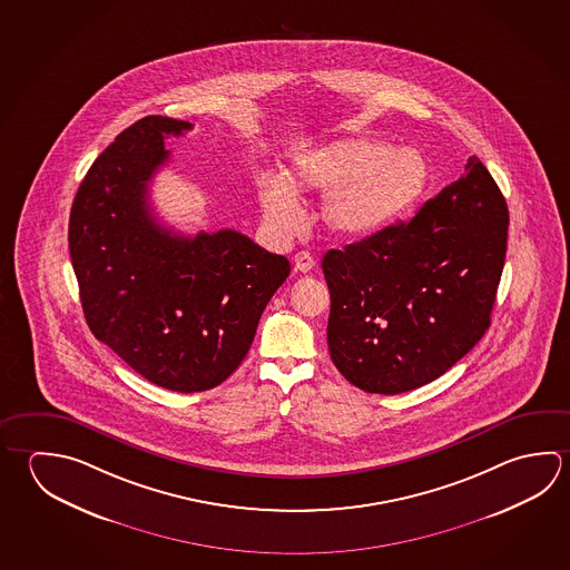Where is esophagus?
Instances as JSON below:
<instances>
[{
  "mask_svg": "<svg viewBox=\"0 0 570 570\" xmlns=\"http://www.w3.org/2000/svg\"><path fill=\"white\" fill-rule=\"evenodd\" d=\"M316 266V261L309 256V252H298L294 256V272L296 274H308Z\"/></svg>",
  "mask_w": 570,
  "mask_h": 570,
  "instance_id": "obj_1",
  "label": "esophagus"
}]
</instances>
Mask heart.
Returning a JSON list of instances; mask_svg holds the SVG:
<instances>
[{
	"mask_svg": "<svg viewBox=\"0 0 570 570\" xmlns=\"http://www.w3.org/2000/svg\"><path fill=\"white\" fill-rule=\"evenodd\" d=\"M430 161L414 148H394L374 138H344L298 154L286 180L261 181L258 200L272 230H299L298 196L328 191L320 208L324 228L338 238H364L412 210L429 190Z\"/></svg>",
	"mask_w": 570,
	"mask_h": 570,
	"instance_id": "b5f03b06",
	"label": "heart"
}]
</instances>
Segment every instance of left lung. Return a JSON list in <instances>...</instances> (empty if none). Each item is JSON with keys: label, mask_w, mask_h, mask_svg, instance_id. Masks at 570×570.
Here are the masks:
<instances>
[{"label": "left lung", "mask_w": 570, "mask_h": 570, "mask_svg": "<svg viewBox=\"0 0 570 570\" xmlns=\"http://www.w3.org/2000/svg\"><path fill=\"white\" fill-rule=\"evenodd\" d=\"M399 222L328 250L330 358L370 394L420 389L490 326L507 256L509 208L484 164Z\"/></svg>", "instance_id": "1"}]
</instances>
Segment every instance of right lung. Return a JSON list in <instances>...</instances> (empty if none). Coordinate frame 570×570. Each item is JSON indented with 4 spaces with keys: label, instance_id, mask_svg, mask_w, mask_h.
Listing matches in <instances>:
<instances>
[{
    "label": "right lung",
    "instance_id": "1",
    "mask_svg": "<svg viewBox=\"0 0 570 570\" xmlns=\"http://www.w3.org/2000/svg\"><path fill=\"white\" fill-rule=\"evenodd\" d=\"M190 121L146 116L121 131L71 206V266L94 336L161 389L202 392L246 358L262 312L289 274L284 256L236 230L194 238L161 226L148 202Z\"/></svg>",
    "mask_w": 570,
    "mask_h": 570
}]
</instances>
